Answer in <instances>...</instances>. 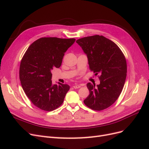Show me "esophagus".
Returning a JSON list of instances; mask_svg holds the SVG:
<instances>
[{
	"label": "esophagus",
	"instance_id": "obj_1",
	"mask_svg": "<svg viewBox=\"0 0 149 149\" xmlns=\"http://www.w3.org/2000/svg\"><path fill=\"white\" fill-rule=\"evenodd\" d=\"M74 89H78V88H81V86L79 84H75V85H73V86Z\"/></svg>",
	"mask_w": 149,
	"mask_h": 149
}]
</instances>
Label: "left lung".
Segmentation results:
<instances>
[{
  "mask_svg": "<svg viewBox=\"0 0 149 149\" xmlns=\"http://www.w3.org/2000/svg\"><path fill=\"white\" fill-rule=\"evenodd\" d=\"M86 54L89 70L98 74L100 84L95 87L87 84L89 96L85 105L94 111H102L115 102L123 91L127 76V63L119 47L102 35H93L76 40Z\"/></svg>",
  "mask_w": 149,
  "mask_h": 149,
  "instance_id": "1",
  "label": "left lung"
}]
</instances>
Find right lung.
<instances>
[{"instance_id": "right-lung-1", "label": "right lung", "mask_w": 149, "mask_h": 149, "mask_svg": "<svg viewBox=\"0 0 149 149\" xmlns=\"http://www.w3.org/2000/svg\"><path fill=\"white\" fill-rule=\"evenodd\" d=\"M74 38H40L30 45L20 63L22 87L31 102L39 109L52 111L63 102L70 86L52 84V70L60 68L65 53Z\"/></svg>"}]
</instances>
